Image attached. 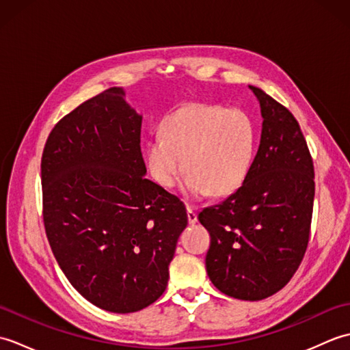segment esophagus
I'll list each match as a JSON object with an SVG mask.
<instances>
[{"label": "esophagus", "mask_w": 350, "mask_h": 350, "mask_svg": "<svg viewBox=\"0 0 350 350\" xmlns=\"http://www.w3.org/2000/svg\"><path fill=\"white\" fill-rule=\"evenodd\" d=\"M187 211H188V222L191 226H194L197 222V212H196L194 207H191V206L187 207Z\"/></svg>", "instance_id": "obj_1"}]
</instances>
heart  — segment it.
Returning <instances> with one entry per match:
<instances>
[{
  "instance_id": "b5f03b06",
  "label": "heart",
  "mask_w": 350,
  "mask_h": 350,
  "mask_svg": "<svg viewBox=\"0 0 350 350\" xmlns=\"http://www.w3.org/2000/svg\"><path fill=\"white\" fill-rule=\"evenodd\" d=\"M161 135L148 141L144 153L148 173L159 187H176L187 170L183 192L198 200L211 192L232 196L247 180L257 131L243 109L187 103L163 118Z\"/></svg>"
}]
</instances>
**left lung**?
Listing matches in <instances>:
<instances>
[{
  "mask_svg": "<svg viewBox=\"0 0 350 350\" xmlns=\"http://www.w3.org/2000/svg\"><path fill=\"white\" fill-rule=\"evenodd\" d=\"M262 111V138L247 180L198 219L211 234L206 269L219 292L242 301L269 298L302 262L310 241L314 167L299 123L250 85Z\"/></svg>",
  "mask_w": 350,
  "mask_h": 350,
  "instance_id": "obj_1",
  "label": "left lung"
}]
</instances>
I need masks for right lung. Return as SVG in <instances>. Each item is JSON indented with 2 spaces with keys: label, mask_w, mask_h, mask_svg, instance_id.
Segmentation results:
<instances>
[{
  "label": "right lung",
  "mask_w": 350,
  "mask_h": 350,
  "mask_svg": "<svg viewBox=\"0 0 350 350\" xmlns=\"http://www.w3.org/2000/svg\"><path fill=\"white\" fill-rule=\"evenodd\" d=\"M141 120L111 87L64 116L42 154L51 250L70 284L111 313L143 310L165 292L188 226L180 198L144 177Z\"/></svg>",
  "instance_id": "right-lung-1"
}]
</instances>
